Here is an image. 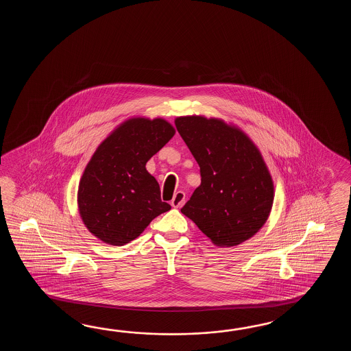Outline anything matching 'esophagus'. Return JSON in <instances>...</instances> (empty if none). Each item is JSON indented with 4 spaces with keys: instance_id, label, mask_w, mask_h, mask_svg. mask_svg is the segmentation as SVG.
Masks as SVG:
<instances>
[{
    "instance_id": "obj_1",
    "label": "esophagus",
    "mask_w": 351,
    "mask_h": 351,
    "mask_svg": "<svg viewBox=\"0 0 351 351\" xmlns=\"http://www.w3.org/2000/svg\"><path fill=\"white\" fill-rule=\"evenodd\" d=\"M184 202H186V193L179 191V192L174 194L171 204H172V207H174V208H180L184 204Z\"/></svg>"
}]
</instances>
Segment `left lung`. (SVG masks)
Segmentation results:
<instances>
[{
    "label": "left lung",
    "mask_w": 351,
    "mask_h": 351,
    "mask_svg": "<svg viewBox=\"0 0 351 351\" xmlns=\"http://www.w3.org/2000/svg\"><path fill=\"white\" fill-rule=\"evenodd\" d=\"M174 123L201 169V186L180 212L216 246L251 239L274 203V182L260 150L223 120L188 115Z\"/></svg>",
    "instance_id": "1"
}]
</instances>
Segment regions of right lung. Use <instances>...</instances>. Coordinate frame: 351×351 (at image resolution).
Returning a JSON list of instances; mask_svg holds the SVG:
<instances>
[{
	"label": "right lung",
	"instance_id": "add662e5",
	"mask_svg": "<svg viewBox=\"0 0 351 351\" xmlns=\"http://www.w3.org/2000/svg\"><path fill=\"white\" fill-rule=\"evenodd\" d=\"M176 134L162 118H132L97 147L82 173L77 207L95 237L124 246L141 236L156 217L171 209L145 165Z\"/></svg>",
	"mask_w": 351,
	"mask_h": 351
}]
</instances>
